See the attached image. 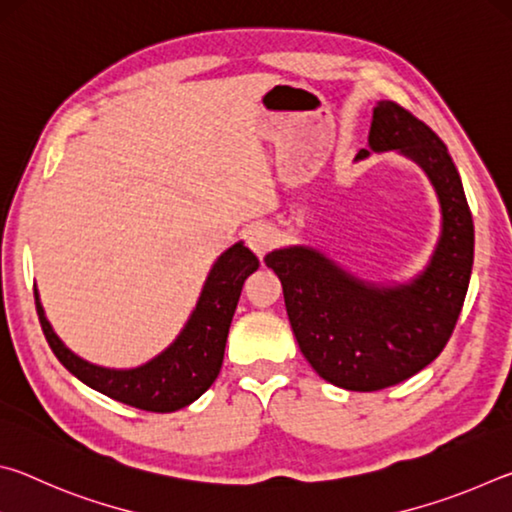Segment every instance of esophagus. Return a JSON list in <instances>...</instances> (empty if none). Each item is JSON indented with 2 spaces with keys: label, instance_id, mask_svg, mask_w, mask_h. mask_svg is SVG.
Listing matches in <instances>:
<instances>
[{
  "label": "esophagus",
  "instance_id": "esophagus-1",
  "mask_svg": "<svg viewBox=\"0 0 512 512\" xmlns=\"http://www.w3.org/2000/svg\"><path fill=\"white\" fill-rule=\"evenodd\" d=\"M246 244L255 255L264 257L277 244V235L268 223H255L246 230Z\"/></svg>",
  "mask_w": 512,
  "mask_h": 512
}]
</instances>
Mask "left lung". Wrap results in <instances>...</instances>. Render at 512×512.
Returning a JSON list of instances; mask_svg holds the SVG:
<instances>
[{"mask_svg":"<svg viewBox=\"0 0 512 512\" xmlns=\"http://www.w3.org/2000/svg\"><path fill=\"white\" fill-rule=\"evenodd\" d=\"M397 151L427 173L440 203V237L409 282L375 284L311 246L264 257L282 282L300 352L320 377L345 391H381L438 357L461 314L474 262V223L452 155L431 128L395 101L372 110L368 155Z\"/></svg>","mask_w":512,"mask_h":512,"instance_id":"8db88e82","label":"left lung"}]
</instances>
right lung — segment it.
Returning <instances> with one entry per match:
<instances>
[{
    "label": "right lung",
    "mask_w": 512,
    "mask_h": 512,
    "mask_svg": "<svg viewBox=\"0 0 512 512\" xmlns=\"http://www.w3.org/2000/svg\"><path fill=\"white\" fill-rule=\"evenodd\" d=\"M257 268L259 259L244 246V241H237L221 253L180 334L160 354L135 368L97 366L69 350L47 320L38 289L36 309L51 352L85 386L135 409L171 413L198 400L219 377L241 287Z\"/></svg>",
    "instance_id": "add662e5"
}]
</instances>
